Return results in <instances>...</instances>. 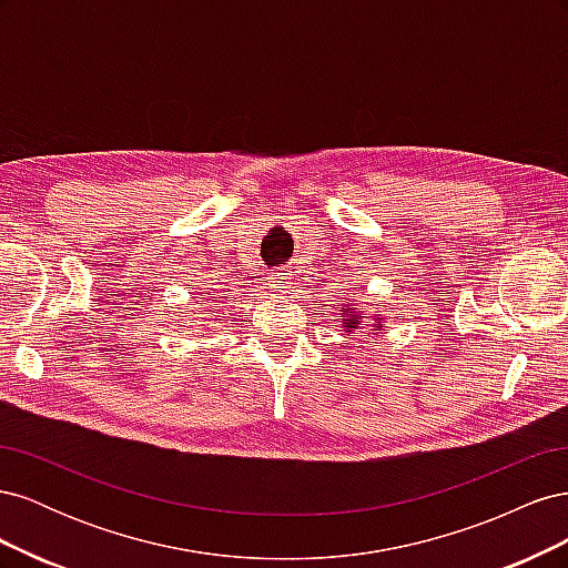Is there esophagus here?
<instances>
[{
  "mask_svg": "<svg viewBox=\"0 0 568 568\" xmlns=\"http://www.w3.org/2000/svg\"><path fill=\"white\" fill-rule=\"evenodd\" d=\"M288 277H286V272H274V274H270L267 277V288L272 291L274 296H280V294H286V288H288Z\"/></svg>",
  "mask_w": 568,
  "mask_h": 568,
  "instance_id": "34e87169",
  "label": "esophagus"
}]
</instances>
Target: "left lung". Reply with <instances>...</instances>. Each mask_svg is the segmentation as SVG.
<instances>
[{"mask_svg": "<svg viewBox=\"0 0 568 568\" xmlns=\"http://www.w3.org/2000/svg\"><path fill=\"white\" fill-rule=\"evenodd\" d=\"M363 313H365L363 307H348V305H346V307H343V311H341V315L346 317V320H343V326H346L348 332H355V329H357V324L363 322ZM374 320H382V317H374ZM379 329H382V326L376 324V326H374V332H379Z\"/></svg>", "mask_w": 568, "mask_h": 568, "instance_id": "1", "label": "left lung"}]
</instances>
